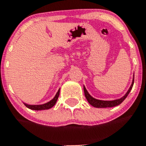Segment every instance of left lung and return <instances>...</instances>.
I'll list each match as a JSON object with an SVG mask.
<instances>
[{
    "label": "left lung",
    "mask_w": 146,
    "mask_h": 146,
    "mask_svg": "<svg viewBox=\"0 0 146 146\" xmlns=\"http://www.w3.org/2000/svg\"><path fill=\"white\" fill-rule=\"evenodd\" d=\"M133 84H134V74H133V81H132V84L130 85V88L128 89L127 92L125 93V95L123 97H122L120 99L114 100H98L92 97L91 95L89 94L87 90H86L85 87L84 86V96H85L86 99L87 100L89 103L92 105V106L95 107V108H112V107H115L117 105H119L121 104L122 102L124 101V100L127 98L128 94L130 93V90L133 88Z\"/></svg>",
    "instance_id": "obj_1"
}]
</instances>
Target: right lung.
Returning a JSON list of instances; mask_svg holds the SVG:
<instances>
[{
	"instance_id": "obj_1",
	"label": "right lung",
	"mask_w": 146,
	"mask_h": 146,
	"mask_svg": "<svg viewBox=\"0 0 146 146\" xmlns=\"http://www.w3.org/2000/svg\"><path fill=\"white\" fill-rule=\"evenodd\" d=\"M59 92H60V89H59V90H58V92H56L54 98L51 100H50L49 102H46V103L42 104V105H28V104L24 103V105H26V107H27L28 108H29V109L31 110H48L50 109V108H52L53 106H54L56 101H57L58 98H59Z\"/></svg>"
}]
</instances>
